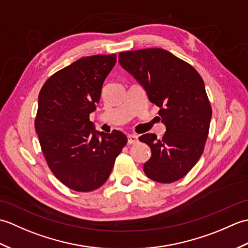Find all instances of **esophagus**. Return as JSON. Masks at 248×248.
I'll return each instance as SVG.
<instances>
[{"instance_id":"esophagus-1","label":"esophagus","mask_w":248,"mask_h":248,"mask_svg":"<svg viewBox=\"0 0 248 248\" xmlns=\"http://www.w3.org/2000/svg\"><path fill=\"white\" fill-rule=\"evenodd\" d=\"M139 143V136L135 134H129L128 135V144L129 145H134Z\"/></svg>"}]
</instances>
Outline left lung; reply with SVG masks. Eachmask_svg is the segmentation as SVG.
<instances>
[{"mask_svg":"<svg viewBox=\"0 0 248 248\" xmlns=\"http://www.w3.org/2000/svg\"><path fill=\"white\" fill-rule=\"evenodd\" d=\"M118 61L160 108L166 125L162 140L150 133L140 136L151 149L144 172L156 182H175L198 162L208 139L212 108L202 78L192 65L163 49L120 52Z\"/></svg>","mask_w":248,"mask_h":248,"instance_id":"obj_1","label":"left lung"}]
</instances>
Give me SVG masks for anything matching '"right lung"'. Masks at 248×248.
I'll use <instances>...</instances> for the list:
<instances>
[{"label":"right lung","instance_id":"right-lung-1","mask_svg":"<svg viewBox=\"0 0 248 248\" xmlns=\"http://www.w3.org/2000/svg\"><path fill=\"white\" fill-rule=\"evenodd\" d=\"M115 64V54L82 57L52 75L40 89L35 130L41 151L53 175L73 191L103 186L128 141L117 130L97 132L89 121Z\"/></svg>","mask_w":248,"mask_h":248}]
</instances>
